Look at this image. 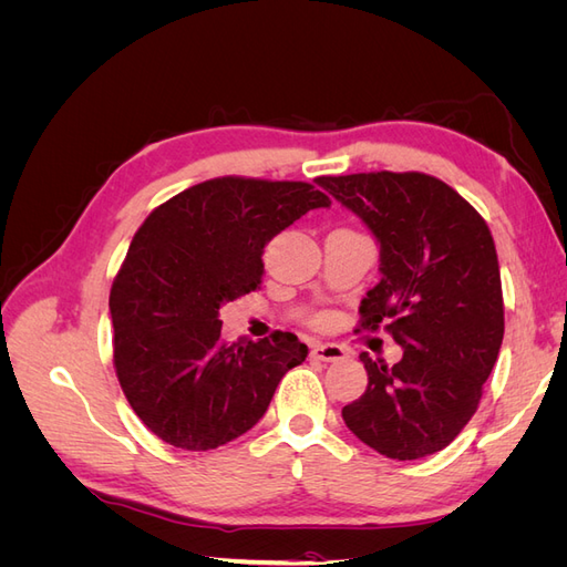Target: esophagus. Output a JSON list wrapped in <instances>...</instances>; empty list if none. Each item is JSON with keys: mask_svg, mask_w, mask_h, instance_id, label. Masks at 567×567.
I'll return each mask as SVG.
<instances>
[{"mask_svg": "<svg viewBox=\"0 0 567 567\" xmlns=\"http://www.w3.org/2000/svg\"><path fill=\"white\" fill-rule=\"evenodd\" d=\"M312 357L321 359V362H338V359L346 357V350L336 346V342H317L312 348Z\"/></svg>", "mask_w": 567, "mask_h": 567, "instance_id": "esophagus-1", "label": "esophagus"}]
</instances>
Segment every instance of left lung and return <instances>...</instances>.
Wrapping results in <instances>:
<instances>
[{
  "label": "left lung",
  "instance_id": "1",
  "mask_svg": "<svg viewBox=\"0 0 567 567\" xmlns=\"http://www.w3.org/2000/svg\"><path fill=\"white\" fill-rule=\"evenodd\" d=\"M381 246V281L359 305L362 329L381 323L404 350L394 367L362 352L364 394L342 406L350 431L388 458L435 454L483 398L504 340L494 238L452 186L421 173L319 177Z\"/></svg>",
  "mask_w": 567,
  "mask_h": 567
}]
</instances>
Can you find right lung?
Listing matches in <instances>:
<instances>
[{
	"mask_svg": "<svg viewBox=\"0 0 567 567\" xmlns=\"http://www.w3.org/2000/svg\"><path fill=\"white\" fill-rule=\"evenodd\" d=\"M329 205L305 182L219 177L146 217L109 307L117 381L151 433L179 450L208 452L265 416L307 346L281 331L227 346L219 307L260 288L274 236Z\"/></svg>",
	"mask_w": 567,
	"mask_h": 567,
	"instance_id": "right-lung-1",
	"label": "right lung"
}]
</instances>
